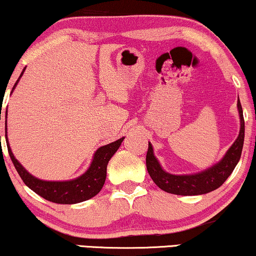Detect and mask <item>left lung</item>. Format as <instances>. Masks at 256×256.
Segmentation results:
<instances>
[{
    "instance_id": "left-lung-1",
    "label": "left lung",
    "mask_w": 256,
    "mask_h": 256,
    "mask_svg": "<svg viewBox=\"0 0 256 256\" xmlns=\"http://www.w3.org/2000/svg\"><path fill=\"white\" fill-rule=\"evenodd\" d=\"M238 117H240V134L232 143L221 160L208 169L195 174H174L162 168L160 163L154 156V148L148 143L146 154V169L150 177L158 188L164 192L180 196H196L214 192L224 183L230 176L235 166L240 160L244 140V120L240 99H238Z\"/></svg>"
}]
</instances>
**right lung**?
Masks as SVG:
<instances>
[{"instance_id":"right-lung-1","label":"right lung","mask_w":256,"mask_h":256,"mask_svg":"<svg viewBox=\"0 0 256 256\" xmlns=\"http://www.w3.org/2000/svg\"><path fill=\"white\" fill-rule=\"evenodd\" d=\"M24 70L26 68L22 70L18 82H15L14 87H12V93L15 90V87L18 86L21 76H24ZM6 119H7V116H6ZM124 138L125 137H122L118 139V140L113 142V143L100 146L94 152V154H93L88 169L82 174H80L79 177H76V178L68 180H44L29 174L22 166L20 162L15 158L10 148V145L8 143L7 120H6V140L8 143L7 146L9 156L12 158V162L14 164L16 171H18L22 180H24L29 189L36 192L38 196L44 197V200L58 203V204H76V203L84 202V200L94 197L102 189V186L105 183L106 169H108V160L117 152Z\"/></svg>"}]
</instances>
